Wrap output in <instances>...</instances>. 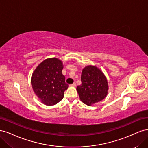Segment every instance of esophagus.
<instances>
[{"label": "esophagus", "instance_id": "esophagus-1", "mask_svg": "<svg viewBox=\"0 0 148 148\" xmlns=\"http://www.w3.org/2000/svg\"><path fill=\"white\" fill-rule=\"evenodd\" d=\"M69 86H74V87H75L76 86H77V84H76V83H73V84H70Z\"/></svg>", "mask_w": 148, "mask_h": 148}]
</instances>
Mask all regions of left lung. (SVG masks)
I'll return each mask as SVG.
<instances>
[{
	"label": "left lung",
	"mask_w": 148,
	"mask_h": 148,
	"mask_svg": "<svg viewBox=\"0 0 148 148\" xmlns=\"http://www.w3.org/2000/svg\"><path fill=\"white\" fill-rule=\"evenodd\" d=\"M82 84L77 91L84 104L92 106L103 100L108 94L109 85L105 75L97 66L89 65L82 70Z\"/></svg>",
	"instance_id": "8db88e82"
}]
</instances>
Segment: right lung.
<instances>
[{
	"instance_id": "obj_1",
	"label": "right lung",
	"mask_w": 148,
	"mask_h": 148,
	"mask_svg": "<svg viewBox=\"0 0 148 148\" xmlns=\"http://www.w3.org/2000/svg\"><path fill=\"white\" fill-rule=\"evenodd\" d=\"M63 68L61 60L52 57L43 60L34 70L31 79V86L42 104L53 106L63 99L64 91L69 87L62 73Z\"/></svg>"
}]
</instances>
